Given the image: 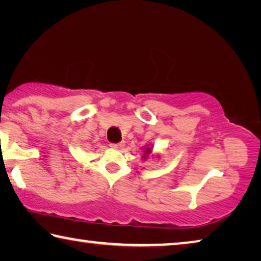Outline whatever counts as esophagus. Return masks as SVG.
<instances>
[{"instance_id":"1","label":"esophagus","mask_w":261,"mask_h":261,"mask_svg":"<svg viewBox=\"0 0 261 261\" xmlns=\"http://www.w3.org/2000/svg\"><path fill=\"white\" fill-rule=\"evenodd\" d=\"M109 146H110V147H113V148L121 149L122 147H124V141H121V143H116V144L112 143V144H109Z\"/></svg>"}]
</instances>
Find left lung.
<instances>
[{
	"label": "left lung",
	"instance_id": "left-lung-1",
	"mask_svg": "<svg viewBox=\"0 0 261 261\" xmlns=\"http://www.w3.org/2000/svg\"><path fill=\"white\" fill-rule=\"evenodd\" d=\"M152 152V149H151V147H145V155H146V154H149V153H151ZM144 155V159H146V156H145Z\"/></svg>",
	"mask_w": 261,
	"mask_h": 261
}]
</instances>
